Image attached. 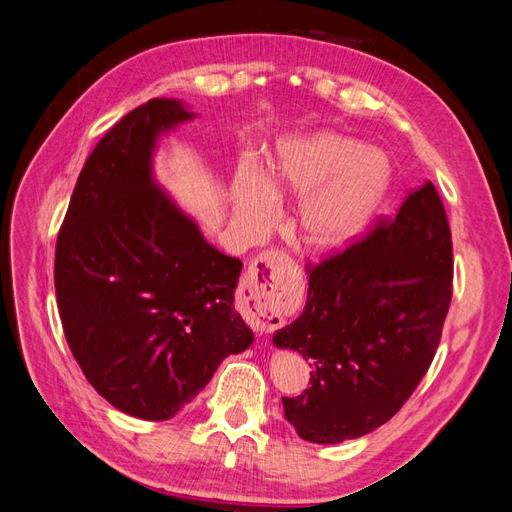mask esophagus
I'll return each instance as SVG.
<instances>
[{
    "instance_id": "1",
    "label": "esophagus",
    "mask_w": 512,
    "mask_h": 512,
    "mask_svg": "<svg viewBox=\"0 0 512 512\" xmlns=\"http://www.w3.org/2000/svg\"><path fill=\"white\" fill-rule=\"evenodd\" d=\"M288 260L284 252L267 250L252 260V265L247 267L243 280H241V292L243 299L252 303L254 309V324L260 333H269L273 329L282 327V314L277 312L273 305V297L277 290V269Z\"/></svg>"
}]
</instances>
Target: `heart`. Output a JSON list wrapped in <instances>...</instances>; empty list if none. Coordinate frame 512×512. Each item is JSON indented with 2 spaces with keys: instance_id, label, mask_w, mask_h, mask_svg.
<instances>
[{
  "instance_id": "1",
  "label": "heart",
  "mask_w": 512,
  "mask_h": 512,
  "mask_svg": "<svg viewBox=\"0 0 512 512\" xmlns=\"http://www.w3.org/2000/svg\"><path fill=\"white\" fill-rule=\"evenodd\" d=\"M371 153L333 132L292 138L277 151L265 177L243 166L235 177V213L247 235L265 232L277 198H301L292 230L318 254L346 247L369 220L384 190V173L371 168Z\"/></svg>"
}]
</instances>
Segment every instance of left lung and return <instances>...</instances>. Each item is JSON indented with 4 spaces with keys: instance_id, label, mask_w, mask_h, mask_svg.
<instances>
[{
    "instance_id": "obj_1",
    "label": "left lung",
    "mask_w": 512,
    "mask_h": 512,
    "mask_svg": "<svg viewBox=\"0 0 512 512\" xmlns=\"http://www.w3.org/2000/svg\"><path fill=\"white\" fill-rule=\"evenodd\" d=\"M307 271L303 314L273 344L303 354L312 386L282 404L303 440L339 444L393 418L436 356L453 297V241L436 185L410 192L393 220Z\"/></svg>"
}]
</instances>
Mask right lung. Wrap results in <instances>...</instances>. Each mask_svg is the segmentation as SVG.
<instances>
[{
	"mask_svg": "<svg viewBox=\"0 0 512 512\" xmlns=\"http://www.w3.org/2000/svg\"><path fill=\"white\" fill-rule=\"evenodd\" d=\"M192 117L153 98L117 121L57 237L55 294L74 359L108 404L145 421L175 416L254 342L235 309L243 262L209 245L153 181L158 136Z\"/></svg>",
	"mask_w": 512,
	"mask_h": 512,
	"instance_id": "obj_1",
	"label": "right lung"
}]
</instances>
